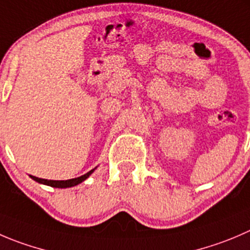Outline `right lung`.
<instances>
[{"label":"right lung","instance_id":"obj_1","mask_svg":"<svg viewBox=\"0 0 250 250\" xmlns=\"http://www.w3.org/2000/svg\"><path fill=\"white\" fill-rule=\"evenodd\" d=\"M94 169H95V168H94ZM94 169L89 171L88 173L83 174V176L77 177V178L67 179V181H51V179L38 178V177H35V176H30V177L34 179V181L39 182V183L46 184V186L53 187V188H69V187H74V186H77V184H79V183H82V182L85 181V179L88 178V177L90 176L91 173H93Z\"/></svg>","mask_w":250,"mask_h":250}]
</instances>
